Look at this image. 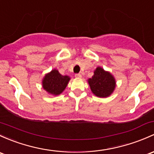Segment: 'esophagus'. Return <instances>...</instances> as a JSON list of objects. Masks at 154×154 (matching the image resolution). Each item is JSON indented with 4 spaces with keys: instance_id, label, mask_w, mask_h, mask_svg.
<instances>
[{
    "instance_id": "1",
    "label": "esophagus",
    "mask_w": 154,
    "mask_h": 154,
    "mask_svg": "<svg viewBox=\"0 0 154 154\" xmlns=\"http://www.w3.org/2000/svg\"><path fill=\"white\" fill-rule=\"evenodd\" d=\"M75 78H82V74L81 73H76L75 75Z\"/></svg>"
}]
</instances>
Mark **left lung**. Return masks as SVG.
<instances>
[{"label": "left lung", "instance_id": "8db88e82", "mask_svg": "<svg viewBox=\"0 0 154 154\" xmlns=\"http://www.w3.org/2000/svg\"><path fill=\"white\" fill-rule=\"evenodd\" d=\"M88 81L91 90L97 97L109 96L115 88V78L101 67H97L94 75Z\"/></svg>", "mask_w": 154, "mask_h": 154}]
</instances>
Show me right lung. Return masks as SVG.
<instances>
[{
	"label": "right lung",
	"mask_w": 154,
	"mask_h": 154,
	"mask_svg": "<svg viewBox=\"0 0 154 154\" xmlns=\"http://www.w3.org/2000/svg\"><path fill=\"white\" fill-rule=\"evenodd\" d=\"M69 81L70 77L61 75L59 71L54 70L45 76L42 81V86L44 90L48 93L57 95L63 92Z\"/></svg>",
	"instance_id": "obj_1"
}]
</instances>
